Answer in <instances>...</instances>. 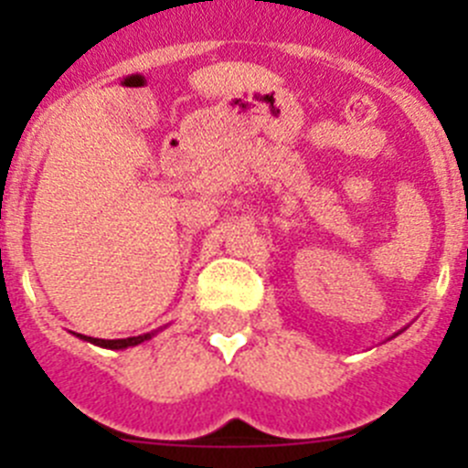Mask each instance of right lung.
<instances>
[{
  "label": "right lung",
  "mask_w": 468,
  "mask_h": 468,
  "mask_svg": "<svg viewBox=\"0 0 468 468\" xmlns=\"http://www.w3.org/2000/svg\"><path fill=\"white\" fill-rule=\"evenodd\" d=\"M79 337L88 339V342L97 344V346H103V348H126V346H138V344H143L144 339L151 337V333L138 335V337H126V339H97V337H86V335H79Z\"/></svg>",
  "instance_id": "obj_1"
}]
</instances>
